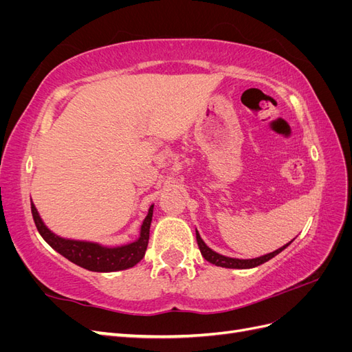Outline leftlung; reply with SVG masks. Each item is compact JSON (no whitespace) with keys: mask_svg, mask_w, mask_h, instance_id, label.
Here are the masks:
<instances>
[{"mask_svg":"<svg viewBox=\"0 0 352 352\" xmlns=\"http://www.w3.org/2000/svg\"><path fill=\"white\" fill-rule=\"evenodd\" d=\"M195 235H197V243L199 247L201 255L204 257L208 263L219 265V267H225V269H252V267H257L260 264H264L265 261L272 260L276 255L280 254L286 247H289V245L294 242V239L291 242H287L283 247H280L279 250H276L273 252H269L265 255H261V257L257 258H248V260H242V258H232V257H226V255H221L216 251H212L210 247H207V243L201 239L198 230L195 229Z\"/></svg>","mask_w":352,"mask_h":352,"instance_id":"8db88e82","label":"left lung"}]
</instances>
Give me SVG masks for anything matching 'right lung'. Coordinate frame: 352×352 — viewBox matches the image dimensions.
<instances>
[{
	"label": "right lung",
	"instance_id": "obj_1",
	"mask_svg": "<svg viewBox=\"0 0 352 352\" xmlns=\"http://www.w3.org/2000/svg\"><path fill=\"white\" fill-rule=\"evenodd\" d=\"M30 208L39 235L44 238V241L52 250H56L63 257H66L69 261L79 265V267L98 273L119 272L133 267V265H136L144 258L148 247V239H150L154 204L148 210V214L142 221L138 239L129 243L119 245V247H107V245H101L98 242L91 241L61 238L47 228L32 201Z\"/></svg>",
	"mask_w": 352,
	"mask_h": 352
}]
</instances>
